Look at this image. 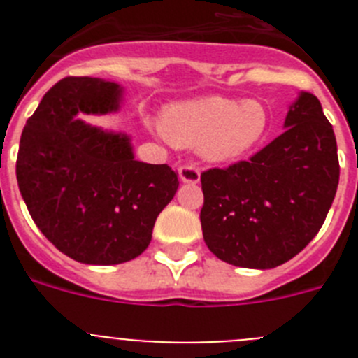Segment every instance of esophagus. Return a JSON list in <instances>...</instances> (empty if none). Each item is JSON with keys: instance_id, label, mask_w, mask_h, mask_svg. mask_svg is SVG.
I'll return each mask as SVG.
<instances>
[{"instance_id": "obj_1", "label": "esophagus", "mask_w": 358, "mask_h": 358, "mask_svg": "<svg viewBox=\"0 0 358 358\" xmlns=\"http://www.w3.org/2000/svg\"><path fill=\"white\" fill-rule=\"evenodd\" d=\"M179 179L182 182L197 185L201 181V172H199V169H195L194 164H182V166H179Z\"/></svg>"}]
</instances>
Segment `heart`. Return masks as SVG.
<instances>
[{
	"label": "heart",
	"mask_w": 358,
	"mask_h": 358,
	"mask_svg": "<svg viewBox=\"0 0 358 358\" xmlns=\"http://www.w3.org/2000/svg\"><path fill=\"white\" fill-rule=\"evenodd\" d=\"M161 129L182 147L199 148L210 163H229L255 150L268 132L267 109L258 100L204 96L169 106Z\"/></svg>",
	"instance_id": "b5f03b06"
}]
</instances>
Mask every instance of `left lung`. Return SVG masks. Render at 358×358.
Masks as SVG:
<instances>
[{"label": "left lung", "mask_w": 358, "mask_h": 358, "mask_svg": "<svg viewBox=\"0 0 358 358\" xmlns=\"http://www.w3.org/2000/svg\"><path fill=\"white\" fill-rule=\"evenodd\" d=\"M285 129L249 161L202 172V236L236 267L273 268L321 229L339 185L334 129L321 102L301 91Z\"/></svg>", "instance_id": "1"}]
</instances>
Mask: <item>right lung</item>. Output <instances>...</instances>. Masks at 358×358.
Returning <instances> with one entry per match:
<instances>
[{
	"label": "right lung",
	"mask_w": 358,
	"mask_h": 358,
	"mask_svg": "<svg viewBox=\"0 0 358 358\" xmlns=\"http://www.w3.org/2000/svg\"><path fill=\"white\" fill-rule=\"evenodd\" d=\"M122 96L116 82L62 78L21 134L15 176L24 204L41 233L80 264L140 256L179 186L169 164L134 159L131 136L77 118L116 113Z\"/></svg>",
	"instance_id": "1"
}]
</instances>
